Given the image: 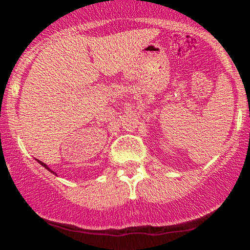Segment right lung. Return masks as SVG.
<instances>
[{"instance_id": "1", "label": "right lung", "mask_w": 250, "mask_h": 250, "mask_svg": "<svg viewBox=\"0 0 250 250\" xmlns=\"http://www.w3.org/2000/svg\"><path fill=\"white\" fill-rule=\"evenodd\" d=\"M37 162H39V163H41V165L43 166V167H44L45 169H48V170H49V171H50V173L55 174V173H54V171H53V170H51V169H49V168H48V166H47V165H45V163H43V162H41V161H39V160H37Z\"/></svg>"}]
</instances>
